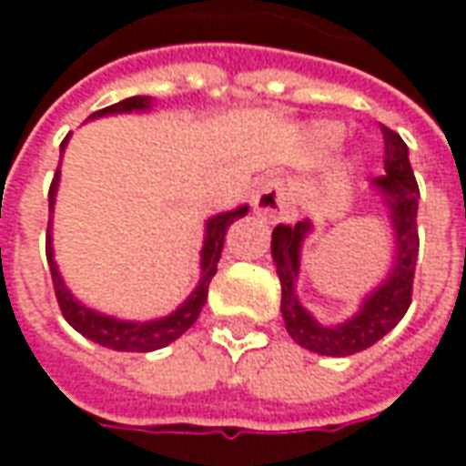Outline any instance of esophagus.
<instances>
[{"mask_svg":"<svg viewBox=\"0 0 466 466\" xmlns=\"http://www.w3.org/2000/svg\"><path fill=\"white\" fill-rule=\"evenodd\" d=\"M254 212L259 214L262 219H267L269 224H274L277 219H282L284 212H287V189H284L282 182H264L252 197Z\"/></svg>","mask_w":466,"mask_h":466,"instance_id":"1","label":"esophagus"}]
</instances>
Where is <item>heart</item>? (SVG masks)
<instances>
[{"label": "heart", "instance_id": "obj_1", "mask_svg": "<svg viewBox=\"0 0 466 466\" xmlns=\"http://www.w3.org/2000/svg\"><path fill=\"white\" fill-rule=\"evenodd\" d=\"M344 129L342 124L337 122H317L312 127V142L319 147V149H332L337 144L342 142Z\"/></svg>", "mask_w": 466, "mask_h": 466}]
</instances>
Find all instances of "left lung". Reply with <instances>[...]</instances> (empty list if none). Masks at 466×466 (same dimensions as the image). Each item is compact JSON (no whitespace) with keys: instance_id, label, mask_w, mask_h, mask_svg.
Masks as SVG:
<instances>
[{"instance_id":"obj_1","label":"left lung","mask_w":466,"mask_h":466,"mask_svg":"<svg viewBox=\"0 0 466 466\" xmlns=\"http://www.w3.org/2000/svg\"><path fill=\"white\" fill-rule=\"evenodd\" d=\"M384 134V177L371 179V192L377 194L390 214L394 232V259L390 274L361 299L360 309L350 319L337 324H322L297 294L299 269H302V247L314 232L312 219H302L294 227L277 224L272 232V259L282 284L284 327L294 342L304 350L324 357H350L367 350L390 334L411 304V282L420 254L417 237V207L420 187L410 164V149L397 132L381 124Z\"/></svg>"}]
</instances>
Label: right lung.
Wrapping results in <instances>:
<instances>
[{
    "mask_svg": "<svg viewBox=\"0 0 466 466\" xmlns=\"http://www.w3.org/2000/svg\"><path fill=\"white\" fill-rule=\"evenodd\" d=\"M149 109H152V96H129V99H122L116 105L99 109L89 119H99V116L109 115H129V112H149ZM66 142H69V137L62 142V154L66 149ZM56 189H59V167H56L55 179H52V187H49V229H46V262H49V272H52V282H55L56 302H59V309L65 314L66 322L72 324L76 332L115 351L162 350L167 344H172L174 339H179L197 322V317H199L204 302H207V294H209V282L217 274V262L222 257L224 237H227L229 227L237 219H242L244 214L249 212V207L242 204L237 209L209 217L207 224H204V242L202 254H199L202 274H199V282L194 287V292L167 317L149 319V322H129V319H116V317H109V314L96 312L92 307H86L85 302H79L75 294L69 292L65 279H62L59 267L55 262V247H52V212H55Z\"/></svg>",
    "mask_w": 466,
    "mask_h": 466,
    "instance_id": "obj_1",
    "label": "right lung"
}]
</instances>
